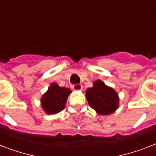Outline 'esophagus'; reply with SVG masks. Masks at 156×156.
<instances>
[{
  "label": "esophagus",
  "instance_id": "esophagus-1",
  "mask_svg": "<svg viewBox=\"0 0 156 156\" xmlns=\"http://www.w3.org/2000/svg\"><path fill=\"white\" fill-rule=\"evenodd\" d=\"M73 89L75 90H80L83 89V86L81 84H75L73 86Z\"/></svg>",
  "mask_w": 156,
  "mask_h": 156
}]
</instances>
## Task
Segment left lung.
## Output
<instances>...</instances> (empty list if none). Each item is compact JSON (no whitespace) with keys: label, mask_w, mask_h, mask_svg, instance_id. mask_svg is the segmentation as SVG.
<instances>
[{"label":"left lung","mask_w":156,"mask_h":156,"mask_svg":"<svg viewBox=\"0 0 156 156\" xmlns=\"http://www.w3.org/2000/svg\"><path fill=\"white\" fill-rule=\"evenodd\" d=\"M86 96L90 108L101 115L112 113L118 108L117 94L102 81H95L93 83V87L87 90Z\"/></svg>","instance_id":"left-lung-1"}]
</instances>
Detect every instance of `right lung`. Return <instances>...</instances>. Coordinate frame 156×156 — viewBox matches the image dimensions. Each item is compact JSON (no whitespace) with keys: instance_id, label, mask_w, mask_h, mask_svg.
<instances>
[{"instance_id":"obj_1","label":"right lung","mask_w":156,"mask_h":156,"mask_svg":"<svg viewBox=\"0 0 156 156\" xmlns=\"http://www.w3.org/2000/svg\"><path fill=\"white\" fill-rule=\"evenodd\" d=\"M70 92L69 88L60 87L56 83H52L47 93L41 99L43 108L48 114H55L62 111Z\"/></svg>"}]
</instances>
